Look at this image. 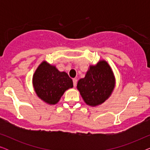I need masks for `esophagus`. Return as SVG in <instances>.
Wrapping results in <instances>:
<instances>
[{"label":"esophagus","mask_w":150,"mask_h":150,"mask_svg":"<svg viewBox=\"0 0 150 150\" xmlns=\"http://www.w3.org/2000/svg\"><path fill=\"white\" fill-rule=\"evenodd\" d=\"M77 83V80L76 79H73V84H74V87H76Z\"/></svg>","instance_id":"1"}]
</instances>
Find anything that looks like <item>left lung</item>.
Here are the masks:
<instances>
[{
	"mask_svg": "<svg viewBox=\"0 0 150 150\" xmlns=\"http://www.w3.org/2000/svg\"><path fill=\"white\" fill-rule=\"evenodd\" d=\"M115 77L110 65L100 60L90 65L85 76L78 81L77 89L86 104L97 106L111 96L115 87Z\"/></svg>",
	"mask_w": 150,
	"mask_h": 150,
	"instance_id": "8db88e82",
	"label": "left lung"
}]
</instances>
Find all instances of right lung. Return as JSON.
<instances>
[{
	"mask_svg": "<svg viewBox=\"0 0 150 150\" xmlns=\"http://www.w3.org/2000/svg\"><path fill=\"white\" fill-rule=\"evenodd\" d=\"M38 97L49 105H54L65 91L73 87V81L65 71L43 61L35 71L32 79Z\"/></svg>",
	"mask_w": 150,
	"mask_h": 150,
	"instance_id": "add662e5",
	"label": "right lung"
}]
</instances>
